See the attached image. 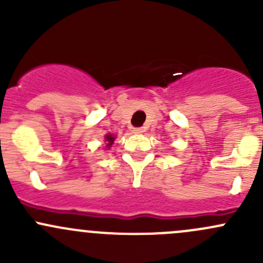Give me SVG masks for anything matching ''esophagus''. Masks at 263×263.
<instances>
[{"label":"esophagus","mask_w":263,"mask_h":263,"mask_svg":"<svg viewBox=\"0 0 263 263\" xmlns=\"http://www.w3.org/2000/svg\"><path fill=\"white\" fill-rule=\"evenodd\" d=\"M132 131H134V134L140 135V134H142V132H145V128L144 127H136V128H134Z\"/></svg>","instance_id":"obj_1"}]
</instances>
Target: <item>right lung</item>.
Returning <instances> with one entry per match:
<instances>
[{"label": "right lung", "instance_id": "right-lung-1", "mask_svg": "<svg viewBox=\"0 0 263 263\" xmlns=\"http://www.w3.org/2000/svg\"><path fill=\"white\" fill-rule=\"evenodd\" d=\"M115 140H116V137L113 136V135H110V134L105 135V140H104V141L107 142V147L108 148H110V146H112V145L115 144Z\"/></svg>", "mask_w": 263, "mask_h": 263}]
</instances>
